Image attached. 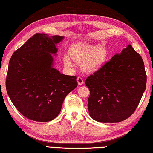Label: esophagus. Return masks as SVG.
Instances as JSON below:
<instances>
[{
  "instance_id": "obj_1",
  "label": "esophagus",
  "mask_w": 153,
  "mask_h": 153,
  "mask_svg": "<svg viewBox=\"0 0 153 153\" xmlns=\"http://www.w3.org/2000/svg\"><path fill=\"white\" fill-rule=\"evenodd\" d=\"M77 82H78L79 85H82L84 83V80L81 76L77 77Z\"/></svg>"
}]
</instances>
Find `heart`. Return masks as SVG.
Masks as SVG:
<instances>
[{
	"label": "heart",
	"instance_id": "b5f03b06",
	"mask_svg": "<svg viewBox=\"0 0 153 153\" xmlns=\"http://www.w3.org/2000/svg\"><path fill=\"white\" fill-rule=\"evenodd\" d=\"M70 53L75 61L83 63V68L90 72L99 69L105 63L108 56V52L105 48L88 44L77 45L73 48ZM63 61L68 67L72 65V62L69 56L64 57Z\"/></svg>",
	"mask_w": 153,
	"mask_h": 153
}]
</instances>
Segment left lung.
Here are the masks:
<instances>
[{
    "label": "left lung",
    "instance_id": "left-lung-1",
    "mask_svg": "<svg viewBox=\"0 0 153 153\" xmlns=\"http://www.w3.org/2000/svg\"><path fill=\"white\" fill-rule=\"evenodd\" d=\"M146 77L142 58L128 45L86 79L90 117L103 123L128 119L140 102Z\"/></svg>",
    "mask_w": 153,
    "mask_h": 153
}]
</instances>
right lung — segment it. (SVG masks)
Listing matches in <instances>:
<instances>
[{
  "label": "right lung",
  "instance_id": "obj_1",
  "mask_svg": "<svg viewBox=\"0 0 153 153\" xmlns=\"http://www.w3.org/2000/svg\"><path fill=\"white\" fill-rule=\"evenodd\" d=\"M63 36L36 34L15 51L9 63L6 90L12 103L30 120L47 122L60 113L65 97L77 87L76 76L52 68Z\"/></svg>",
  "mask_w": 153,
  "mask_h": 153
}]
</instances>
